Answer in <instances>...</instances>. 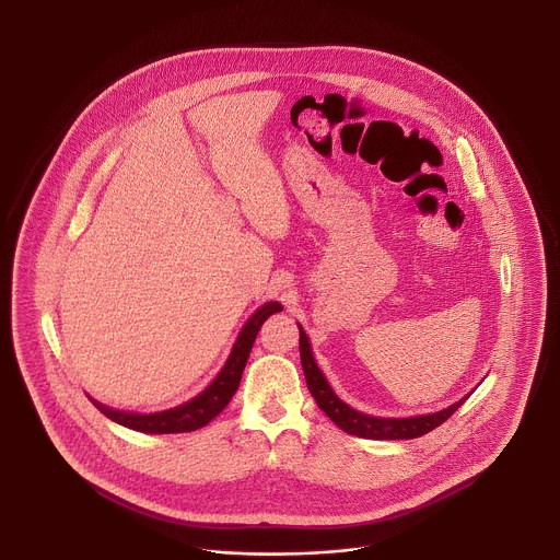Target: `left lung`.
<instances>
[{
  "instance_id": "1",
  "label": "left lung",
  "mask_w": 560,
  "mask_h": 560,
  "mask_svg": "<svg viewBox=\"0 0 560 560\" xmlns=\"http://www.w3.org/2000/svg\"><path fill=\"white\" fill-rule=\"evenodd\" d=\"M300 329V361H302V370L306 377V386L313 395V399L317 400L319 409L325 411V416L336 424L342 428L348 434L361 436V439H373V441H397V439H418L422 434H427L430 430L441 427L447 418H452L453 411H457V407L466 400V397L457 402H453L452 407L436 411V413H428V416H416V418H373L365 416L357 409H352L340 397H336V393L331 390V386L327 384L325 375L320 373L308 336L304 334L302 325L298 323Z\"/></svg>"
}]
</instances>
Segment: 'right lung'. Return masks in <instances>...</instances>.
Instances as JSON below:
<instances>
[{
  "instance_id": "add662e5",
  "label": "right lung",
  "mask_w": 560,
  "mask_h": 560,
  "mask_svg": "<svg viewBox=\"0 0 560 560\" xmlns=\"http://www.w3.org/2000/svg\"><path fill=\"white\" fill-rule=\"evenodd\" d=\"M279 311H283V306L279 302H267L265 306H260L247 319V323L241 329L235 347L231 350V357L226 359V363L222 368V372L218 373L212 384L201 395H197L195 399L187 400V402H183L174 409H167V411H158V413L117 411V409H110L98 400H90L96 405V409L103 416H107L108 420H113L121 427L138 430V432L172 434V432H190V430L203 428L212 422L213 418L229 405V400L233 399V395L237 393L241 373L245 370L249 350L254 347V340H256L262 323Z\"/></svg>"
}]
</instances>
